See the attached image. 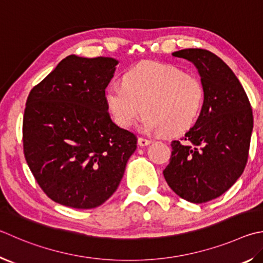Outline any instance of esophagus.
Listing matches in <instances>:
<instances>
[{"mask_svg":"<svg viewBox=\"0 0 263 263\" xmlns=\"http://www.w3.org/2000/svg\"><path fill=\"white\" fill-rule=\"evenodd\" d=\"M149 144H151V140L146 139V138H139V139H138V145L139 146H147Z\"/></svg>","mask_w":263,"mask_h":263,"instance_id":"esophagus-1","label":"esophagus"}]
</instances>
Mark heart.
Masks as SVG:
<instances>
[{
  "label": "heart",
  "mask_w": 263,
  "mask_h": 263,
  "mask_svg": "<svg viewBox=\"0 0 263 263\" xmlns=\"http://www.w3.org/2000/svg\"><path fill=\"white\" fill-rule=\"evenodd\" d=\"M123 84L106 90L109 111L121 127L131 126L142 108L146 130L176 135L192 126L203 106L204 88L197 76L159 62L128 69Z\"/></svg>",
  "instance_id": "b5f03b06"
}]
</instances>
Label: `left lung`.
<instances>
[{
	"instance_id": "8db88e82",
	"label": "left lung",
	"mask_w": 263,
	"mask_h": 263,
	"mask_svg": "<svg viewBox=\"0 0 263 263\" xmlns=\"http://www.w3.org/2000/svg\"><path fill=\"white\" fill-rule=\"evenodd\" d=\"M195 65L204 88L201 112L173 152L163 170L180 198L203 203L218 198L244 171L253 130L251 103L232 70L212 51L190 48L173 52Z\"/></svg>"
}]
</instances>
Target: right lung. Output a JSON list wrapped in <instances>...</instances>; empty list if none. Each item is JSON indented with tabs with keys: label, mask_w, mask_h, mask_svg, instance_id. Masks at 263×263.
Returning a JSON list of instances; mask_svg holds the SVG:
<instances>
[{
	"label": "right lung",
	"mask_w": 263,
	"mask_h": 263,
	"mask_svg": "<svg viewBox=\"0 0 263 263\" xmlns=\"http://www.w3.org/2000/svg\"><path fill=\"white\" fill-rule=\"evenodd\" d=\"M118 61L70 55L32 88L23 119L24 155L60 204L99 207L123 178L137 137L111 121L106 87Z\"/></svg>",
	"instance_id": "add662e5"
}]
</instances>
